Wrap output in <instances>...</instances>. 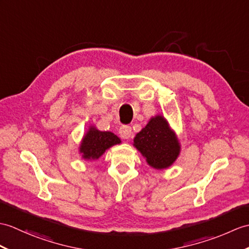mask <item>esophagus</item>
Returning a JSON list of instances; mask_svg holds the SVG:
<instances>
[{"mask_svg":"<svg viewBox=\"0 0 249 249\" xmlns=\"http://www.w3.org/2000/svg\"><path fill=\"white\" fill-rule=\"evenodd\" d=\"M120 135L123 139H128L131 136V127L128 126V125L121 126Z\"/></svg>","mask_w":249,"mask_h":249,"instance_id":"34e87169","label":"esophagus"}]
</instances>
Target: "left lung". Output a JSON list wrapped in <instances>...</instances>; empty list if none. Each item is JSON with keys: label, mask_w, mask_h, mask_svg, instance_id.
I'll use <instances>...</instances> for the list:
<instances>
[{"label": "left lung", "mask_w": 249, "mask_h": 249, "mask_svg": "<svg viewBox=\"0 0 249 249\" xmlns=\"http://www.w3.org/2000/svg\"><path fill=\"white\" fill-rule=\"evenodd\" d=\"M134 146L146 159L148 165L156 170L171 166L180 153V144L162 115H156L138 132Z\"/></svg>", "instance_id": "8db88e82"}]
</instances>
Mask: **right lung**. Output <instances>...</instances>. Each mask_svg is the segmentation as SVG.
Segmentation results:
<instances>
[{"mask_svg":"<svg viewBox=\"0 0 249 249\" xmlns=\"http://www.w3.org/2000/svg\"><path fill=\"white\" fill-rule=\"evenodd\" d=\"M118 136L110 131H101L94 126H90L79 145V153L86 160H95L101 157L108 148L120 144Z\"/></svg>","mask_w":249,"mask_h":249,"instance_id":"1","label":"right lung"}]
</instances>
